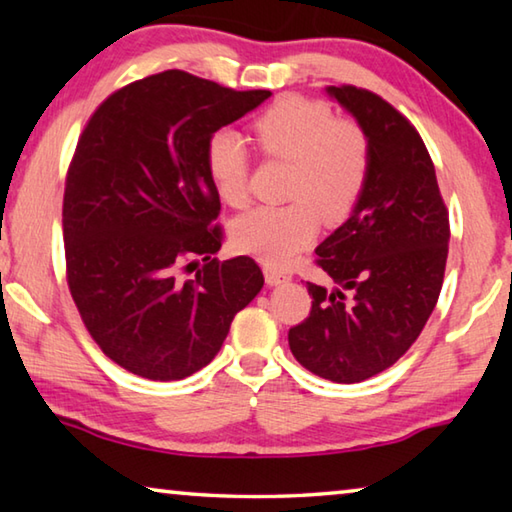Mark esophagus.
Listing matches in <instances>:
<instances>
[{"label":"esophagus","instance_id":"obj_1","mask_svg":"<svg viewBox=\"0 0 512 512\" xmlns=\"http://www.w3.org/2000/svg\"><path fill=\"white\" fill-rule=\"evenodd\" d=\"M264 277H266L268 287H277V284H284L291 280V275H287L284 271H277V268H273V266L264 268Z\"/></svg>","mask_w":512,"mask_h":512}]
</instances>
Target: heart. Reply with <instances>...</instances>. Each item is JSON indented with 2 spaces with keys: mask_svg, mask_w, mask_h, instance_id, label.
I'll return each mask as SVG.
<instances>
[{
  "mask_svg": "<svg viewBox=\"0 0 512 512\" xmlns=\"http://www.w3.org/2000/svg\"><path fill=\"white\" fill-rule=\"evenodd\" d=\"M257 149L291 162L287 205H264L232 225L239 250L284 266L314 241L318 221L341 223L357 207L370 176L368 135L354 121L334 119L325 103L282 97L253 121ZM205 164L228 205L248 198V151L235 131L221 128L205 146Z\"/></svg>",
  "mask_w": 512,
  "mask_h": 512,
  "instance_id": "obj_1",
  "label": "heart"
}]
</instances>
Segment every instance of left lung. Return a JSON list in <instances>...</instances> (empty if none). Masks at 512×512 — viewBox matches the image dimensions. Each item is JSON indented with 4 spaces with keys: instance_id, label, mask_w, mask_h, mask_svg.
I'll list each match as a JSON object with an SVG mask.
<instances>
[{
    "instance_id": "left-lung-1",
    "label": "left lung",
    "mask_w": 512,
    "mask_h": 512,
    "mask_svg": "<svg viewBox=\"0 0 512 512\" xmlns=\"http://www.w3.org/2000/svg\"><path fill=\"white\" fill-rule=\"evenodd\" d=\"M327 94L370 142L357 207L316 248L334 289L307 282L311 311L289 348L314 375L357 384L391 368L418 339L443 289L449 216L420 133L391 103L354 85Z\"/></svg>"
}]
</instances>
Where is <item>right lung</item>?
I'll return each mask as SVG.
<instances>
[{"label": "right lung", "mask_w": 512, "mask_h": 512, "mask_svg": "<svg viewBox=\"0 0 512 512\" xmlns=\"http://www.w3.org/2000/svg\"><path fill=\"white\" fill-rule=\"evenodd\" d=\"M268 97L167 69L112 92L79 137L63 198L69 293L103 354L133 375L205 368L264 287L255 259L212 257L223 230L205 146Z\"/></svg>", "instance_id": "obj_1"}]
</instances>
